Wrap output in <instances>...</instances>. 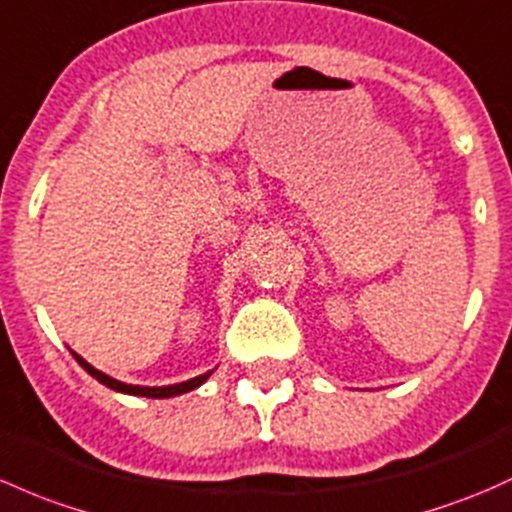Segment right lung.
<instances>
[{
  "label": "right lung",
  "instance_id": "right-lung-1",
  "mask_svg": "<svg viewBox=\"0 0 512 512\" xmlns=\"http://www.w3.org/2000/svg\"><path fill=\"white\" fill-rule=\"evenodd\" d=\"M73 355H75V360H78V363L83 365V368L88 370V373L93 375L95 380H100L102 385L112 387V390H117V392H127V395H139V397H157V400H161V397H174V395H184V392L193 390V387H198V385L203 383V380L208 378V375H211V373H206V375H198V378H193V380H186V383H179V385H166V387H139V385H127V383H120V380L110 378V375L100 373V370H95L93 365H90V363H85V360L80 358L78 353H73Z\"/></svg>",
  "mask_w": 512,
  "mask_h": 512
}]
</instances>
